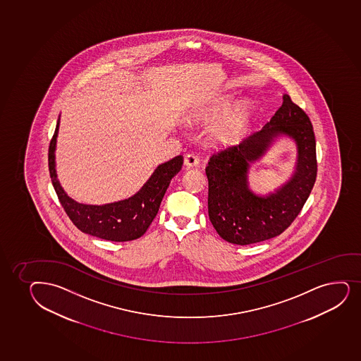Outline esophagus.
<instances>
[{
  "mask_svg": "<svg viewBox=\"0 0 361 361\" xmlns=\"http://www.w3.org/2000/svg\"><path fill=\"white\" fill-rule=\"evenodd\" d=\"M199 158L195 157L194 154H188V155H185V158H184V165L187 166L188 169L195 167V166L199 165Z\"/></svg>",
  "mask_w": 361,
  "mask_h": 361,
  "instance_id": "esophagus-1",
  "label": "esophagus"
}]
</instances>
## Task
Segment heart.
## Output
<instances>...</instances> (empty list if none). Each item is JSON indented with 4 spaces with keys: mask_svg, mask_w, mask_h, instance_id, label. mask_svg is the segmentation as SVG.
<instances>
[{
    "mask_svg": "<svg viewBox=\"0 0 361 361\" xmlns=\"http://www.w3.org/2000/svg\"><path fill=\"white\" fill-rule=\"evenodd\" d=\"M235 104L236 99L233 97H225L211 107L192 113L188 116L187 121L190 124L207 125L216 123L224 117V120L212 128L209 140L213 145H231L245 131L254 111L253 104L249 99H242L232 110Z\"/></svg>",
    "mask_w": 361,
    "mask_h": 361,
    "instance_id": "obj_1",
    "label": "heart"
}]
</instances>
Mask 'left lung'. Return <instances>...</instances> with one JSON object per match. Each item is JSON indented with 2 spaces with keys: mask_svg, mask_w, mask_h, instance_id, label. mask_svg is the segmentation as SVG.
<instances>
[{
  "mask_svg": "<svg viewBox=\"0 0 361 361\" xmlns=\"http://www.w3.org/2000/svg\"><path fill=\"white\" fill-rule=\"evenodd\" d=\"M283 137L293 141L297 149L291 177L274 192L257 193L248 185V170ZM206 174L208 216L223 240L247 245L281 235L302 209L317 177L310 118L284 94L282 106L262 129L213 155Z\"/></svg>",
  "mask_w": 361,
  "mask_h": 361,
  "instance_id": "8db88e82",
  "label": "left lung"
}]
</instances>
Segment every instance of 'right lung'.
I'll return each instance as SVG.
<instances>
[{
	"instance_id": "1",
	"label": "right lung",
	"mask_w": 361,
	"mask_h": 361,
	"mask_svg": "<svg viewBox=\"0 0 361 361\" xmlns=\"http://www.w3.org/2000/svg\"><path fill=\"white\" fill-rule=\"evenodd\" d=\"M59 126L60 116L54 136L50 141L48 154L50 178L59 201L72 223L84 233L102 240L125 242L141 237L158 214L160 203L170 185L171 179L182 169V155L158 165L143 187L128 199L104 204L77 202L63 190L56 173L55 150Z\"/></svg>"
}]
</instances>
